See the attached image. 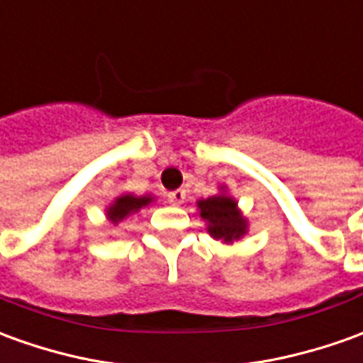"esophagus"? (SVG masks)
<instances>
[{"mask_svg":"<svg viewBox=\"0 0 363 363\" xmlns=\"http://www.w3.org/2000/svg\"><path fill=\"white\" fill-rule=\"evenodd\" d=\"M167 199H169L171 204H182L184 199H186V192H184L182 189H177L173 190V192H169V194H167Z\"/></svg>","mask_w":363,"mask_h":363,"instance_id":"esophagus-1","label":"esophagus"}]
</instances>
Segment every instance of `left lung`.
<instances>
[{"mask_svg": "<svg viewBox=\"0 0 363 363\" xmlns=\"http://www.w3.org/2000/svg\"><path fill=\"white\" fill-rule=\"evenodd\" d=\"M200 216L208 222V232L216 240L232 242L245 234V220L240 216L235 202L224 194L200 200Z\"/></svg>", "mask_w": 363, "mask_h": 363, "instance_id": "8db88e82", "label": "left lung"}]
</instances>
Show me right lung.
Masks as SVG:
<instances>
[{
  "label": "right lung",
  "instance_id": "1",
  "mask_svg": "<svg viewBox=\"0 0 363 363\" xmlns=\"http://www.w3.org/2000/svg\"><path fill=\"white\" fill-rule=\"evenodd\" d=\"M149 202H151L149 196L135 199V196H131V194H123V196H120V199L111 204L110 210H108V218H110L113 224H118V222H121L123 218H128L129 214L138 212L141 206H147Z\"/></svg>",
  "mask_w": 363,
  "mask_h": 363
}]
</instances>
